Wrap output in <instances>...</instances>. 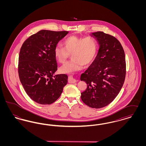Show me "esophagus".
<instances>
[{
  "label": "esophagus",
  "mask_w": 146,
  "mask_h": 146,
  "mask_svg": "<svg viewBox=\"0 0 146 146\" xmlns=\"http://www.w3.org/2000/svg\"><path fill=\"white\" fill-rule=\"evenodd\" d=\"M78 80H76V78H73L72 76H70L69 77V82L71 83H76Z\"/></svg>",
  "instance_id": "esophagus-1"
}]
</instances>
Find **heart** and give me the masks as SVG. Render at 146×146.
<instances>
[{
  "label": "heart",
  "mask_w": 146,
  "mask_h": 146,
  "mask_svg": "<svg viewBox=\"0 0 146 146\" xmlns=\"http://www.w3.org/2000/svg\"><path fill=\"white\" fill-rule=\"evenodd\" d=\"M63 47L57 45L54 49L56 59L60 63H64L71 55L72 60L60 68L63 73H72L88 67L93 62L97 52V43L92 36L80 38L70 36L63 41Z\"/></svg>",
  "instance_id": "1"
}]
</instances>
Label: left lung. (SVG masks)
I'll return each mask as SVG.
<instances>
[{
    "label": "left lung",
    "mask_w": 146,
    "mask_h": 146,
    "mask_svg": "<svg viewBox=\"0 0 146 146\" xmlns=\"http://www.w3.org/2000/svg\"><path fill=\"white\" fill-rule=\"evenodd\" d=\"M100 44L98 54L80 76L87 84L81 99L93 108L110 104L117 96L125 81L126 61L124 50L118 39L103 32L92 33Z\"/></svg>",
    "instance_id": "left-lung-1"
}]
</instances>
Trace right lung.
I'll return each mask as SVG.
<instances>
[{
	"label": "right lung",
	"mask_w": 146,
	"mask_h": 146,
	"mask_svg": "<svg viewBox=\"0 0 146 146\" xmlns=\"http://www.w3.org/2000/svg\"><path fill=\"white\" fill-rule=\"evenodd\" d=\"M68 33V31L41 30L30 36L21 46L19 78L28 96L39 104L54 103L67 83L66 74H54L57 70L54 49Z\"/></svg>",
	"instance_id": "add662e5"
}]
</instances>
